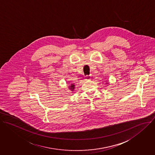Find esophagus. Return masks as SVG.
Wrapping results in <instances>:
<instances>
[{"label":"esophagus","instance_id":"esophagus-1","mask_svg":"<svg viewBox=\"0 0 155 155\" xmlns=\"http://www.w3.org/2000/svg\"><path fill=\"white\" fill-rule=\"evenodd\" d=\"M92 79V75H86L84 77V80L87 81V80H91Z\"/></svg>","mask_w":155,"mask_h":155}]
</instances>
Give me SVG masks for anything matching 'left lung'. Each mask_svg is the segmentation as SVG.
Masks as SVG:
<instances>
[{"label":"left lung","mask_w":155,"mask_h":155,"mask_svg":"<svg viewBox=\"0 0 155 155\" xmlns=\"http://www.w3.org/2000/svg\"><path fill=\"white\" fill-rule=\"evenodd\" d=\"M109 83H108V81H107V83H106V84H108Z\"/></svg>","instance_id":"1"}]
</instances>
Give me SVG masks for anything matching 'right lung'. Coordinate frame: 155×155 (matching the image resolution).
I'll use <instances>...</instances> for the list:
<instances>
[{"mask_svg":"<svg viewBox=\"0 0 155 155\" xmlns=\"http://www.w3.org/2000/svg\"><path fill=\"white\" fill-rule=\"evenodd\" d=\"M69 89L71 91H72V92H73V91H74V89H75V85L74 84H71V85H69Z\"/></svg>","mask_w":155,"mask_h":155,"instance_id":"obj_1","label":"right lung"}]
</instances>
